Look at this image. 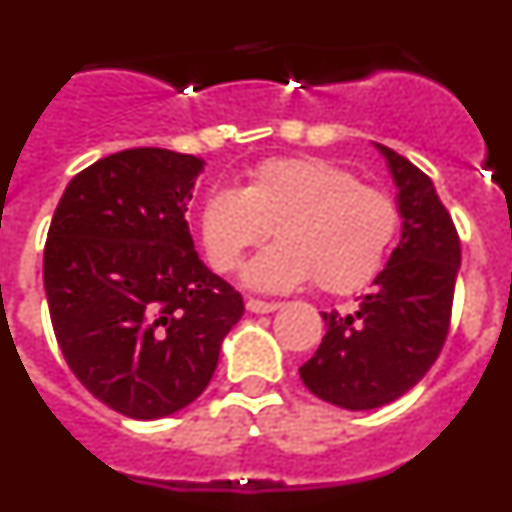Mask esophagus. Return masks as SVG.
I'll return each mask as SVG.
<instances>
[{
	"label": "esophagus",
	"mask_w": 512,
	"mask_h": 512,
	"mask_svg": "<svg viewBox=\"0 0 512 512\" xmlns=\"http://www.w3.org/2000/svg\"><path fill=\"white\" fill-rule=\"evenodd\" d=\"M246 310L256 312V315H264V312L279 310V302H264V300H246Z\"/></svg>",
	"instance_id": "34e87169"
}]
</instances>
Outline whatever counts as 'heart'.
Masks as SVG:
<instances>
[{
  "label": "heart",
  "instance_id": "heart-1",
  "mask_svg": "<svg viewBox=\"0 0 512 512\" xmlns=\"http://www.w3.org/2000/svg\"><path fill=\"white\" fill-rule=\"evenodd\" d=\"M274 230L282 243L246 266L248 287L292 292L318 279L320 289L343 295L382 271L400 207L390 192L315 156L261 161L246 187H217L202 202V243L217 271H233Z\"/></svg>",
  "mask_w": 512,
  "mask_h": 512
}]
</instances>
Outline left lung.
Listing matches in <instances>:
<instances>
[{"label":"left lung","mask_w":512,"mask_h":512,"mask_svg":"<svg viewBox=\"0 0 512 512\" xmlns=\"http://www.w3.org/2000/svg\"><path fill=\"white\" fill-rule=\"evenodd\" d=\"M397 187L402 235L356 312H323L325 336L300 379L343 410L390 405L425 377L449 333L461 246L451 215L423 171L374 143Z\"/></svg>","instance_id":"obj_1"}]
</instances>
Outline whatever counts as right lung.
I'll use <instances>...</instances> for the list:
<instances>
[{
  "label": "right lung",
  "instance_id": "1",
  "mask_svg": "<svg viewBox=\"0 0 512 512\" xmlns=\"http://www.w3.org/2000/svg\"><path fill=\"white\" fill-rule=\"evenodd\" d=\"M205 161L128 148L74 176L53 212L43 284L63 359L107 408L156 420L215 374L243 297L194 251L187 207Z\"/></svg>",
  "mask_w": 512,
  "mask_h": 512
}]
</instances>
